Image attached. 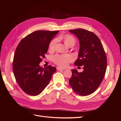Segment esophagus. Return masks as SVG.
<instances>
[{
    "mask_svg": "<svg viewBox=\"0 0 121 121\" xmlns=\"http://www.w3.org/2000/svg\"><path fill=\"white\" fill-rule=\"evenodd\" d=\"M56 69L57 71H60V70H65V69H63V68H60V67H57L56 68Z\"/></svg>",
    "mask_w": 121,
    "mask_h": 121,
    "instance_id": "34e87169",
    "label": "esophagus"
}]
</instances>
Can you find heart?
Masks as SVG:
<instances>
[{
	"label": "heart",
	"mask_w": 121,
	"mask_h": 121,
	"mask_svg": "<svg viewBox=\"0 0 121 121\" xmlns=\"http://www.w3.org/2000/svg\"><path fill=\"white\" fill-rule=\"evenodd\" d=\"M65 43L68 46L72 44H75V39L71 35H66L64 38ZM57 42V39L55 38L50 41L49 45V49L50 50H53L55 49L56 44ZM73 60V57L69 54H56L53 57L54 63L57 65L61 67H65L68 64Z\"/></svg>",
	"instance_id": "1"
}]
</instances>
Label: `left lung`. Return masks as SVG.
<instances>
[{"label": "left lung", "instance_id": "8db88e82", "mask_svg": "<svg viewBox=\"0 0 121 121\" xmlns=\"http://www.w3.org/2000/svg\"><path fill=\"white\" fill-rule=\"evenodd\" d=\"M69 31L80 41L79 58L74 64L83 65L84 69L81 73L72 69L69 83L77 94L88 95L98 88L104 79L107 69V56L100 40L94 33L83 29Z\"/></svg>", "mask_w": 121, "mask_h": 121}]
</instances>
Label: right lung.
Segmentation results:
<instances>
[{"label": "right lung", "instance_id": "obj_1", "mask_svg": "<svg viewBox=\"0 0 121 121\" xmlns=\"http://www.w3.org/2000/svg\"><path fill=\"white\" fill-rule=\"evenodd\" d=\"M58 31H36L21 40L14 54L13 69L21 88L27 94L38 95L48 85L56 69L39 64L45 58L49 43Z\"/></svg>", "mask_w": 121, "mask_h": 121}]
</instances>
